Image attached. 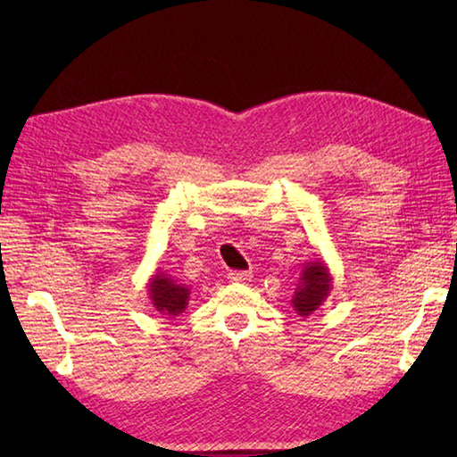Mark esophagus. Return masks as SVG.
I'll list each match as a JSON object with an SVG mask.
<instances>
[{
  "label": "esophagus",
  "instance_id": "1",
  "mask_svg": "<svg viewBox=\"0 0 457 457\" xmlns=\"http://www.w3.org/2000/svg\"><path fill=\"white\" fill-rule=\"evenodd\" d=\"M251 275L249 270H229L228 273V278L231 280V283H247V280H251Z\"/></svg>",
  "mask_w": 457,
  "mask_h": 457
}]
</instances>
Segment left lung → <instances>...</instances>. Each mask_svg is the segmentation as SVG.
Segmentation results:
<instances>
[{
	"mask_svg": "<svg viewBox=\"0 0 457 457\" xmlns=\"http://www.w3.org/2000/svg\"><path fill=\"white\" fill-rule=\"evenodd\" d=\"M332 273L322 259L308 261L300 273L296 290L293 295V308L298 316L308 318L326 303V298L332 293Z\"/></svg>",
	"mask_w": 457,
	"mask_h": 457,
	"instance_id": "8db88e82",
	"label": "left lung"
}]
</instances>
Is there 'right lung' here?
I'll use <instances>...</instances> for the list:
<instances>
[{"label":"right lung","mask_w":457,"mask_h":457,"mask_svg":"<svg viewBox=\"0 0 457 457\" xmlns=\"http://www.w3.org/2000/svg\"><path fill=\"white\" fill-rule=\"evenodd\" d=\"M147 290H149V300L153 308L157 310L162 318H177L188 306L190 288L187 285L179 283L177 278L169 273H164L161 269H157L154 270V275H151Z\"/></svg>","instance_id":"1"}]
</instances>
